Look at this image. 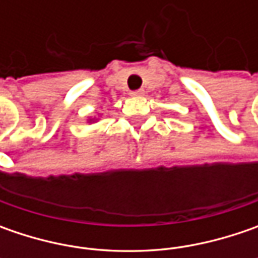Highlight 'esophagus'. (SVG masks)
<instances>
[{"label": "esophagus", "instance_id": "obj_1", "mask_svg": "<svg viewBox=\"0 0 258 258\" xmlns=\"http://www.w3.org/2000/svg\"><path fill=\"white\" fill-rule=\"evenodd\" d=\"M145 92L144 90H142V89H139V90H134V92H131V94H132V96H142V94H144Z\"/></svg>", "mask_w": 258, "mask_h": 258}]
</instances>
